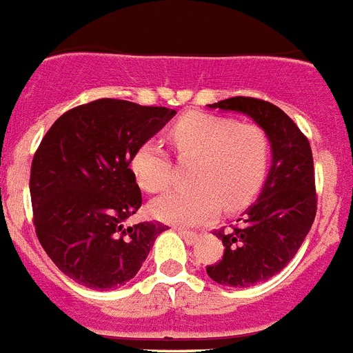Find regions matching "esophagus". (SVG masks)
Returning a JSON list of instances; mask_svg holds the SVG:
<instances>
[{"label":"esophagus","instance_id":"34e87169","mask_svg":"<svg viewBox=\"0 0 353 353\" xmlns=\"http://www.w3.org/2000/svg\"><path fill=\"white\" fill-rule=\"evenodd\" d=\"M179 233L183 236V240H185L187 244H194L196 240L199 239V235L196 232H187V230H179Z\"/></svg>","mask_w":353,"mask_h":353}]
</instances>
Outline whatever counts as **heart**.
Here are the masks:
<instances>
[{"instance_id": "b5f03b06", "label": "heart", "mask_w": 353, "mask_h": 353, "mask_svg": "<svg viewBox=\"0 0 353 353\" xmlns=\"http://www.w3.org/2000/svg\"><path fill=\"white\" fill-rule=\"evenodd\" d=\"M170 138L180 159H196L191 174L196 187L154 199L150 212L159 221L182 226L205 223L221 205L224 210H239L260 191L270 141L256 123L194 111L174 121ZM130 168L138 185L152 194L166 191L173 179L170 157L157 139L138 146Z\"/></svg>"}]
</instances>
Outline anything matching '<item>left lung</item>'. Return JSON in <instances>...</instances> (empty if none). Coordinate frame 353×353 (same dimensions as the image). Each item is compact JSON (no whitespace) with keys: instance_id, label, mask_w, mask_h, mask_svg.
Wrapping results in <instances>:
<instances>
[{"instance_id":"left-lung-1","label":"left lung","mask_w":353,"mask_h":353,"mask_svg":"<svg viewBox=\"0 0 353 353\" xmlns=\"http://www.w3.org/2000/svg\"><path fill=\"white\" fill-rule=\"evenodd\" d=\"M208 108L244 113L269 136L272 168L260 198L232 224L215 230L224 254L207 274L224 286L248 288L281 272L310 233L316 215L313 154L307 138L277 105L254 97H232Z\"/></svg>"}]
</instances>
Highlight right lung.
<instances>
[{"label":"right lung","instance_id":"1","mask_svg":"<svg viewBox=\"0 0 353 353\" xmlns=\"http://www.w3.org/2000/svg\"><path fill=\"white\" fill-rule=\"evenodd\" d=\"M174 109L99 99L68 109L40 141L30 174L33 224L43 251L65 276L92 290L130 281L161 223H123L139 210L134 152Z\"/></svg>","mask_w":353,"mask_h":353}]
</instances>
